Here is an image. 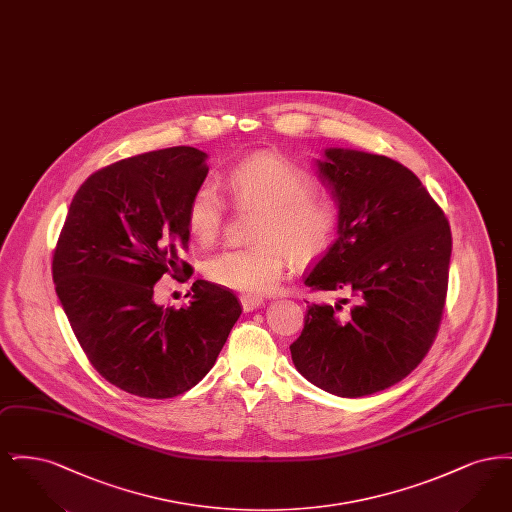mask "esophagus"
<instances>
[{
    "instance_id": "obj_1",
    "label": "esophagus",
    "mask_w": 512,
    "mask_h": 512,
    "mask_svg": "<svg viewBox=\"0 0 512 512\" xmlns=\"http://www.w3.org/2000/svg\"><path fill=\"white\" fill-rule=\"evenodd\" d=\"M240 301H242V307H244L245 313L255 311V309H259V307L265 303V299H263V297H257V295H242Z\"/></svg>"
}]
</instances>
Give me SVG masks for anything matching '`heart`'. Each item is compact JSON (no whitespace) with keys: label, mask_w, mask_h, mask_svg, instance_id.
Listing matches in <instances>:
<instances>
[{"label":"heart","mask_w":512,"mask_h":512,"mask_svg":"<svg viewBox=\"0 0 512 512\" xmlns=\"http://www.w3.org/2000/svg\"><path fill=\"white\" fill-rule=\"evenodd\" d=\"M226 188L244 209H259L253 240L259 244L226 249L205 263L209 280L222 288L261 295L282 278L292 255L305 263L318 257L336 234L340 211L328 195L315 192V178L292 161L259 153L236 165ZM197 244L211 245L224 226V201L213 186L195 190L186 213Z\"/></svg>","instance_id":"obj_1"}]
</instances>
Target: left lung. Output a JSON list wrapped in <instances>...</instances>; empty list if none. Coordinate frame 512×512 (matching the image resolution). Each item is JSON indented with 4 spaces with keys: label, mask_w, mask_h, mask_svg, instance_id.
I'll list each match as a JSON object with an SVG mask.
<instances>
[{
    "label": "left lung",
    "mask_w": 512,
    "mask_h": 512,
    "mask_svg": "<svg viewBox=\"0 0 512 512\" xmlns=\"http://www.w3.org/2000/svg\"><path fill=\"white\" fill-rule=\"evenodd\" d=\"M315 167L340 220L305 286L332 301L307 307L292 361L320 390L365 397L411 374L436 338L451 230L416 174L390 157L326 147Z\"/></svg>",
    "instance_id": "1"
}]
</instances>
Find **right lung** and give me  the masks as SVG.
I'll return each instance as SVG.
<instances>
[{
    "instance_id": "add662e5",
    "label": "right lung",
    "mask_w": 512,
    "mask_h": 512,
    "mask_svg": "<svg viewBox=\"0 0 512 512\" xmlns=\"http://www.w3.org/2000/svg\"><path fill=\"white\" fill-rule=\"evenodd\" d=\"M207 172V155L188 146L94 172L74 195L53 253L55 292L88 361L138 397L194 388L242 315L238 297L207 280H195L188 307L153 297L163 274L178 272L188 203Z\"/></svg>"
}]
</instances>
